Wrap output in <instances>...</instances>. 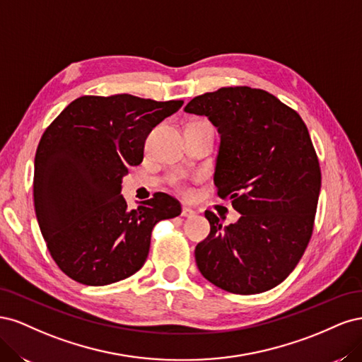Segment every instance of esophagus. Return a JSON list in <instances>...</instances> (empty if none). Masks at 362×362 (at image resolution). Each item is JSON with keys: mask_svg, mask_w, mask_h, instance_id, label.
Listing matches in <instances>:
<instances>
[{"mask_svg": "<svg viewBox=\"0 0 362 362\" xmlns=\"http://www.w3.org/2000/svg\"><path fill=\"white\" fill-rule=\"evenodd\" d=\"M182 217H187V218H192V217H194V211L192 210V208H189V206H182Z\"/></svg>", "mask_w": 362, "mask_h": 362, "instance_id": "obj_1", "label": "esophagus"}]
</instances>
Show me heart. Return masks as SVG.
I'll return each instance as SVG.
<instances>
[{
    "mask_svg": "<svg viewBox=\"0 0 362 362\" xmlns=\"http://www.w3.org/2000/svg\"><path fill=\"white\" fill-rule=\"evenodd\" d=\"M201 181L199 175H196V177H185V175H173L170 178V182L175 189H177L180 193L189 196L192 193V187H190V182H198Z\"/></svg>",
    "mask_w": 362,
    "mask_h": 362,
    "instance_id": "obj_1",
    "label": "heart"
}]
</instances>
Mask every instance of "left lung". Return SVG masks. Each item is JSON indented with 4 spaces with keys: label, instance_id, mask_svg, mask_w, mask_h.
I'll use <instances>...</instances> for the list:
<instances>
[{
    "label": "left lung",
    "instance_id": "8db88e82",
    "mask_svg": "<svg viewBox=\"0 0 362 362\" xmlns=\"http://www.w3.org/2000/svg\"><path fill=\"white\" fill-rule=\"evenodd\" d=\"M184 110L217 127V196L242 213L223 225L205 211L211 231L194 250L199 272L234 294L279 286L310 243L319 202L322 172L308 128L276 96L247 86L199 95Z\"/></svg>",
    "mask_w": 362,
    "mask_h": 362
}]
</instances>
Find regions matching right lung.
Masks as SVG:
<instances>
[{
	"label": "right lung",
	"mask_w": 362,
	"mask_h": 362,
	"mask_svg": "<svg viewBox=\"0 0 362 362\" xmlns=\"http://www.w3.org/2000/svg\"><path fill=\"white\" fill-rule=\"evenodd\" d=\"M182 104L128 93L84 95L43 131L35 158V210L52 259L71 279L100 287L134 275L148 258L154 226L181 214V204L166 193L127 210L120 182L144 160L152 128Z\"/></svg>",
	"instance_id": "obj_1"
}]
</instances>
